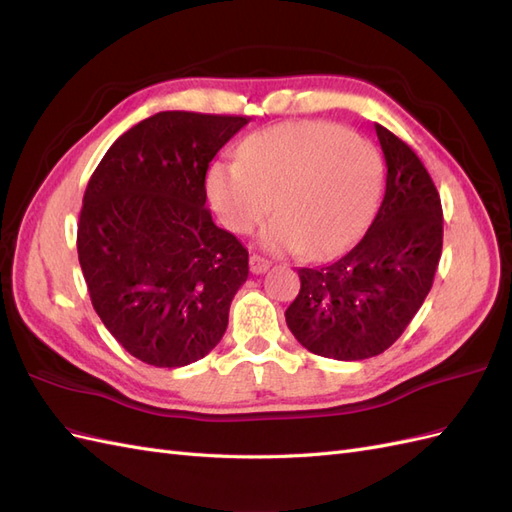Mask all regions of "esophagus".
Listing matches in <instances>:
<instances>
[{"instance_id": "esophagus-1", "label": "esophagus", "mask_w": 512, "mask_h": 512, "mask_svg": "<svg viewBox=\"0 0 512 512\" xmlns=\"http://www.w3.org/2000/svg\"><path fill=\"white\" fill-rule=\"evenodd\" d=\"M269 267H271V262L267 258H262L258 254L250 256V269H252V273H256V275L258 273H265Z\"/></svg>"}]
</instances>
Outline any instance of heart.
Returning <instances> with one entry per match:
<instances>
[{"label":"heart","mask_w":512,"mask_h":512,"mask_svg":"<svg viewBox=\"0 0 512 512\" xmlns=\"http://www.w3.org/2000/svg\"><path fill=\"white\" fill-rule=\"evenodd\" d=\"M239 162H213L207 196L220 222L245 235L271 211L260 243L271 252L331 254L374 211L382 164L365 136L327 121H286L247 136Z\"/></svg>","instance_id":"b5f03b06"}]
</instances>
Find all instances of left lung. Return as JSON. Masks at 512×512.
<instances>
[{
  "label": "left lung",
  "instance_id": "obj_1",
  "mask_svg": "<svg viewBox=\"0 0 512 512\" xmlns=\"http://www.w3.org/2000/svg\"><path fill=\"white\" fill-rule=\"evenodd\" d=\"M386 190L374 222L348 252L299 269L301 290L286 324L309 352L361 361L391 348L431 290L442 254V205L427 168L374 123Z\"/></svg>",
  "mask_w": 512,
  "mask_h": 512
}]
</instances>
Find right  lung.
Here are the masks:
<instances>
[{"label":"right lung","instance_id":"obj_1","mask_svg":"<svg viewBox=\"0 0 512 512\" xmlns=\"http://www.w3.org/2000/svg\"><path fill=\"white\" fill-rule=\"evenodd\" d=\"M250 117L164 111L121 134L83 196L76 250L91 305L153 367L207 356L245 284L247 250L211 220L209 162Z\"/></svg>","mask_w":512,"mask_h":512}]
</instances>
